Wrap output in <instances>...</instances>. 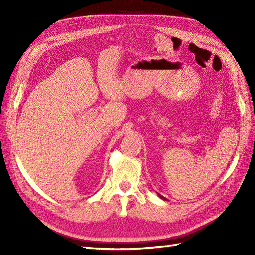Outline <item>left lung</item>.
<instances>
[{
    "mask_svg": "<svg viewBox=\"0 0 255 255\" xmlns=\"http://www.w3.org/2000/svg\"><path fill=\"white\" fill-rule=\"evenodd\" d=\"M158 196L161 198V199H163V200H166V198L165 197H163V196H162V195H160V194H158Z\"/></svg>",
    "mask_w": 255,
    "mask_h": 255,
    "instance_id": "left-lung-1",
    "label": "left lung"
}]
</instances>
